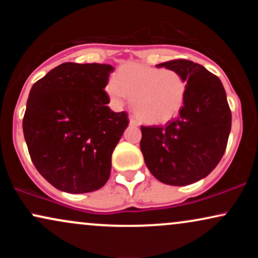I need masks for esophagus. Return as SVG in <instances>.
Segmentation results:
<instances>
[{"mask_svg":"<svg viewBox=\"0 0 258 258\" xmlns=\"http://www.w3.org/2000/svg\"><path fill=\"white\" fill-rule=\"evenodd\" d=\"M130 125H131V126H138L137 120H135L133 117H130Z\"/></svg>","mask_w":258,"mask_h":258,"instance_id":"esophagus-1","label":"esophagus"}]
</instances>
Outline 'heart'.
Listing matches in <instances>:
<instances>
[{
	"instance_id": "heart-1",
	"label": "heart",
	"mask_w": 258,
	"mask_h": 258,
	"mask_svg": "<svg viewBox=\"0 0 258 258\" xmlns=\"http://www.w3.org/2000/svg\"><path fill=\"white\" fill-rule=\"evenodd\" d=\"M186 90V80L176 70L139 63L122 65L116 79L109 80L105 87L116 104L132 97L135 114L148 125H162L178 116Z\"/></svg>"
}]
</instances>
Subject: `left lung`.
Instances as JSON below:
<instances>
[{
  "mask_svg": "<svg viewBox=\"0 0 258 258\" xmlns=\"http://www.w3.org/2000/svg\"><path fill=\"white\" fill-rule=\"evenodd\" d=\"M156 67L179 73L188 90L177 119L164 127H141V150L156 179L170 185H188L205 178L221 161L232 112L221 80L203 65L176 59Z\"/></svg>",
  "mask_w": 258,
  "mask_h": 258,
  "instance_id": "obj_1",
  "label": "left lung"
}]
</instances>
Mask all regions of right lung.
Here are the masks:
<instances>
[{"instance_id": "obj_1", "label": "right lung", "mask_w": 258, "mask_h": 258, "mask_svg": "<svg viewBox=\"0 0 258 258\" xmlns=\"http://www.w3.org/2000/svg\"><path fill=\"white\" fill-rule=\"evenodd\" d=\"M114 67L63 63L29 93L23 131L35 167L59 190H98L109 179L111 154L128 117L109 108L104 88Z\"/></svg>"}]
</instances>
